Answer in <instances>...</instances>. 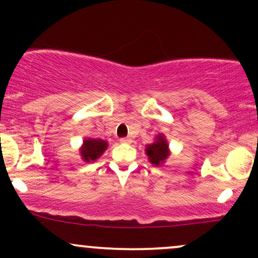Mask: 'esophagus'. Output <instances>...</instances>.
<instances>
[{
	"instance_id": "esophagus-1",
	"label": "esophagus",
	"mask_w": 258,
	"mask_h": 258,
	"mask_svg": "<svg viewBox=\"0 0 258 258\" xmlns=\"http://www.w3.org/2000/svg\"><path fill=\"white\" fill-rule=\"evenodd\" d=\"M120 142L121 143H131V138H121L120 139Z\"/></svg>"
}]
</instances>
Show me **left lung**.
<instances>
[{"instance_id":"obj_1","label":"left lung","mask_w":258,"mask_h":258,"mask_svg":"<svg viewBox=\"0 0 258 258\" xmlns=\"http://www.w3.org/2000/svg\"><path fill=\"white\" fill-rule=\"evenodd\" d=\"M146 154L150 164L154 166H161L166 162L170 156V148H168V142L164 133H159L155 136L154 142L146 146Z\"/></svg>"}]
</instances>
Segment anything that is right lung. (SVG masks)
Here are the masks:
<instances>
[{"label": "right lung", "instance_id": "1", "mask_svg": "<svg viewBox=\"0 0 258 258\" xmlns=\"http://www.w3.org/2000/svg\"><path fill=\"white\" fill-rule=\"evenodd\" d=\"M108 142L99 138H85L84 143L80 147L79 152L81 159L85 162H93L103 155V153L108 149Z\"/></svg>", "mask_w": 258, "mask_h": 258}]
</instances>
